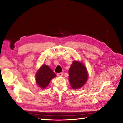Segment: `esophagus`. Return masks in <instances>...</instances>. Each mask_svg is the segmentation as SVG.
Listing matches in <instances>:
<instances>
[{"label":"esophagus","instance_id":"obj_1","mask_svg":"<svg viewBox=\"0 0 123 123\" xmlns=\"http://www.w3.org/2000/svg\"><path fill=\"white\" fill-rule=\"evenodd\" d=\"M63 73H62V72H61V73H59V74H57V76H58V77H62V75H63Z\"/></svg>","mask_w":123,"mask_h":123}]
</instances>
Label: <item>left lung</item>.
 I'll use <instances>...</instances> for the list:
<instances>
[{
    "label": "left lung",
    "mask_w": 123,
    "mask_h": 123,
    "mask_svg": "<svg viewBox=\"0 0 123 123\" xmlns=\"http://www.w3.org/2000/svg\"><path fill=\"white\" fill-rule=\"evenodd\" d=\"M88 78L87 69L83 63L74 61L69 70V80L74 89L81 88Z\"/></svg>",
    "instance_id": "obj_1"
}]
</instances>
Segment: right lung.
<instances>
[{
    "label": "right lung",
    "mask_w": 123,
    "mask_h": 123,
    "mask_svg": "<svg viewBox=\"0 0 123 123\" xmlns=\"http://www.w3.org/2000/svg\"><path fill=\"white\" fill-rule=\"evenodd\" d=\"M55 77V74L50 68L43 64L36 74V82L39 87L43 89L48 87L51 80Z\"/></svg>",
    "instance_id": "add662e5"
}]
</instances>
